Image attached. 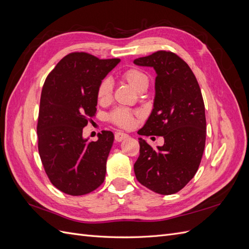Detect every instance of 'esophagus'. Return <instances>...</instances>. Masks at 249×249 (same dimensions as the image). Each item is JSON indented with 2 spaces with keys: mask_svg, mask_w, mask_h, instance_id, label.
I'll return each mask as SVG.
<instances>
[{
  "mask_svg": "<svg viewBox=\"0 0 249 249\" xmlns=\"http://www.w3.org/2000/svg\"><path fill=\"white\" fill-rule=\"evenodd\" d=\"M114 137H115V140H116L117 142H120V141H123V140H124L125 138L129 137V135H126V134L122 133V132H117V133H115Z\"/></svg>",
  "mask_w": 249,
  "mask_h": 249,
  "instance_id": "34e87169",
  "label": "esophagus"
}]
</instances>
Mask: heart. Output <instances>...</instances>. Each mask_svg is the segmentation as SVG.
Instances as JSON below:
<instances>
[{"instance_id":"obj_1","label":"heart","mask_w":249,"mask_h":249,"mask_svg":"<svg viewBox=\"0 0 249 249\" xmlns=\"http://www.w3.org/2000/svg\"><path fill=\"white\" fill-rule=\"evenodd\" d=\"M122 79L126 82L134 90L137 92H141L142 90H145L148 86V78L145 73L136 69L126 70L122 73ZM112 97V84L110 80H103L96 91V100L100 104L105 105L110 102ZM109 120L123 129H131L135 124V114L130 111L124 109H115L113 110L109 116Z\"/></svg>"}]
</instances>
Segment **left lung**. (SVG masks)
Segmentation results:
<instances>
[{
	"instance_id": "obj_1",
	"label": "left lung",
	"mask_w": 249,
	"mask_h": 249,
	"mask_svg": "<svg viewBox=\"0 0 249 249\" xmlns=\"http://www.w3.org/2000/svg\"><path fill=\"white\" fill-rule=\"evenodd\" d=\"M134 63L153 67L157 73L154 109L138 134L164 138L157 149L139 138L135 176L156 193H177L195 176L206 144L205 104L198 82L175 53L158 51Z\"/></svg>"
}]
</instances>
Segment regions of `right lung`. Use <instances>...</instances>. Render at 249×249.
Masks as SVG:
<instances>
[{"label":"right lung","mask_w":249,"mask_h":249,"mask_svg":"<svg viewBox=\"0 0 249 249\" xmlns=\"http://www.w3.org/2000/svg\"><path fill=\"white\" fill-rule=\"evenodd\" d=\"M120 62L87 53L62 58L44 82L37 124L38 152L51 183L72 196L92 192L106 176L114 135L83 138V127L96 112L100 83Z\"/></svg>","instance_id":"1"}]
</instances>
